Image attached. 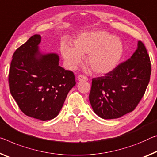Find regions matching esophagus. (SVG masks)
Here are the masks:
<instances>
[{
  "label": "esophagus",
  "instance_id": "obj_1",
  "mask_svg": "<svg viewBox=\"0 0 157 157\" xmlns=\"http://www.w3.org/2000/svg\"><path fill=\"white\" fill-rule=\"evenodd\" d=\"M78 80L79 82H81V81H87L88 80V78H86V76L82 75H79L78 77Z\"/></svg>",
  "mask_w": 157,
  "mask_h": 157
}]
</instances>
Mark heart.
Instances as JSON below:
<instances>
[{"label":"heart","instance_id":"b5f03b06","mask_svg":"<svg viewBox=\"0 0 157 157\" xmlns=\"http://www.w3.org/2000/svg\"><path fill=\"white\" fill-rule=\"evenodd\" d=\"M73 45L63 41L60 52L65 64L74 70L86 56V63L97 75H106L118 66L124 54V44L118 38L104 31H94L79 34Z\"/></svg>","mask_w":157,"mask_h":157}]
</instances>
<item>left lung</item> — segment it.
I'll return each instance as SVG.
<instances>
[{"mask_svg": "<svg viewBox=\"0 0 157 157\" xmlns=\"http://www.w3.org/2000/svg\"><path fill=\"white\" fill-rule=\"evenodd\" d=\"M151 63L140 41L133 55L105 76L92 79L89 101L94 113L105 119H117L132 112L150 82Z\"/></svg>", "mask_w": 157, "mask_h": 157, "instance_id": "1", "label": "left lung"}]
</instances>
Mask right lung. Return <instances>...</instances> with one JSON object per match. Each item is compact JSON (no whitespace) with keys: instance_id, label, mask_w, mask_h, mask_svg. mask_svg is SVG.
I'll use <instances>...</instances> for the list:
<instances>
[{"instance_id":"right-lung-1","label":"right lung","mask_w":157,"mask_h":157,"mask_svg":"<svg viewBox=\"0 0 157 157\" xmlns=\"http://www.w3.org/2000/svg\"><path fill=\"white\" fill-rule=\"evenodd\" d=\"M40 35L36 34L14 52L9 86L26 115L47 121L58 115L76 82L73 72L59 66L58 54L40 51Z\"/></svg>"}]
</instances>
